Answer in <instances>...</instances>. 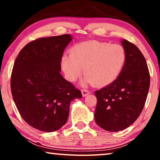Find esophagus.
<instances>
[{"instance_id":"1","label":"esophagus","mask_w":160,"mask_h":160,"mask_svg":"<svg viewBox=\"0 0 160 160\" xmlns=\"http://www.w3.org/2000/svg\"><path fill=\"white\" fill-rule=\"evenodd\" d=\"M81 93H82V95L83 97H85V96H87L88 94H90V91L88 90H86V89H83L81 91Z\"/></svg>"}]
</instances>
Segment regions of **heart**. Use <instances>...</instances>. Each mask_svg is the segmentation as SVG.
Listing matches in <instances>:
<instances>
[{"mask_svg":"<svg viewBox=\"0 0 160 160\" xmlns=\"http://www.w3.org/2000/svg\"><path fill=\"white\" fill-rule=\"evenodd\" d=\"M126 61L125 48L118 44L91 40L75 45L70 55L61 60L65 77L75 82L84 71L82 84L92 82L98 86L114 82L122 72Z\"/></svg>","mask_w":160,"mask_h":160,"instance_id":"b5f03b06","label":"heart"}]
</instances>
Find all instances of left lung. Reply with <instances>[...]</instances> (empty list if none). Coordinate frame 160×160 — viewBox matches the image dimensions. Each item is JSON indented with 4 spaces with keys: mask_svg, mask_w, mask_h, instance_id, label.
I'll list each match as a JSON object with an SVG mask.
<instances>
[{
    "mask_svg": "<svg viewBox=\"0 0 160 160\" xmlns=\"http://www.w3.org/2000/svg\"><path fill=\"white\" fill-rule=\"evenodd\" d=\"M126 61L118 78L95 91L97 98L94 118L102 129L122 130L137 120L144 107L150 85L147 62L141 51L126 40H121Z\"/></svg>",
    "mask_w": 160,
    "mask_h": 160,
    "instance_id": "obj_1",
    "label": "left lung"
}]
</instances>
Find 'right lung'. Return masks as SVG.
I'll use <instances>...</instances> for the list:
<instances>
[{"mask_svg":"<svg viewBox=\"0 0 160 160\" xmlns=\"http://www.w3.org/2000/svg\"><path fill=\"white\" fill-rule=\"evenodd\" d=\"M71 35L42 38L27 44L13 64L11 89L23 120L40 131H56L67 122L69 104L82 98L79 90L60 74Z\"/></svg>","mask_w":160,"mask_h":160,"instance_id":"obj_1","label":"right lung"}]
</instances>
